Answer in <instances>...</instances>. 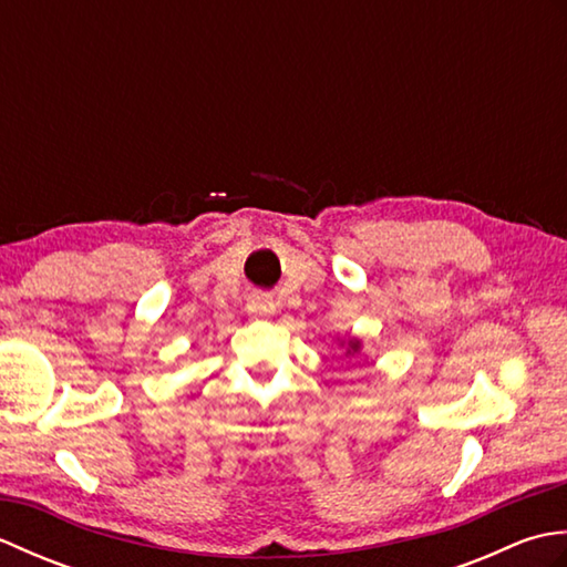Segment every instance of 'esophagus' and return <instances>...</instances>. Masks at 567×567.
<instances>
[{
	"label": "esophagus",
	"instance_id": "obj_1",
	"mask_svg": "<svg viewBox=\"0 0 567 567\" xmlns=\"http://www.w3.org/2000/svg\"><path fill=\"white\" fill-rule=\"evenodd\" d=\"M246 311H248V317H252V319L270 317V315H275V302H272L270 297L256 295V297H250V299H248Z\"/></svg>",
	"mask_w": 567,
	"mask_h": 567
}]
</instances>
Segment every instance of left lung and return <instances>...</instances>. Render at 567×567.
<instances>
[{
  "mask_svg": "<svg viewBox=\"0 0 567 567\" xmlns=\"http://www.w3.org/2000/svg\"><path fill=\"white\" fill-rule=\"evenodd\" d=\"M339 346L343 348V355L346 358H353L355 353H360V348H363V341L355 339V336H348V339H339Z\"/></svg>",
  "mask_w": 567,
  "mask_h": 567,
  "instance_id": "obj_1",
  "label": "left lung"
}]
</instances>
